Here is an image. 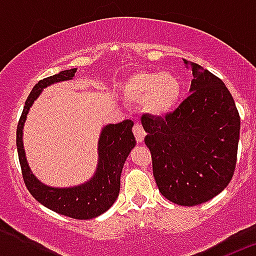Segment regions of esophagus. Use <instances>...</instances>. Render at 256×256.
Listing matches in <instances>:
<instances>
[{"label": "esophagus", "mask_w": 256, "mask_h": 256, "mask_svg": "<svg viewBox=\"0 0 256 256\" xmlns=\"http://www.w3.org/2000/svg\"><path fill=\"white\" fill-rule=\"evenodd\" d=\"M133 134H134L136 137V141L138 142V144H141L142 141H144V126H141L140 123H136L134 126H133Z\"/></svg>", "instance_id": "obj_1"}]
</instances>
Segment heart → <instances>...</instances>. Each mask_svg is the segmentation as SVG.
<instances>
[{"mask_svg":"<svg viewBox=\"0 0 256 256\" xmlns=\"http://www.w3.org/2000/svg\"><path fill=\"white\" fill-rule=\"evenodd\" d=\"M123 94L132 102H142L144 110L156 118L176 112L183 94L180 76L160 72H137L123 84Z\"/></svg>","mask_w":256,"mask_h":256,"instance_id":"obj_1","label":"heart"}]
</instances>
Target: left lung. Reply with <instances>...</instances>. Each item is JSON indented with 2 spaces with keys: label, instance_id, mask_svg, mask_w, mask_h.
<instances>
[{
  "label": "left lung",
  "instance_id": "left-lung-1",
  "mask_svg": "<svg viewBox=\"0 0 256 256\" xmlns=\"http://www.w3.org/2000/svg\"><path fill=\"white\" fill-rule=\"evenodd\" d=\"M194 79L176 112L142 116L159 191L177 205L195 206L220 194L232 180L240 115L228 88L209 70L183 60Z\"/></svg>",
  "mask_w": 256,
  "mask_h": 256
}]
</instances>
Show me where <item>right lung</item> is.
<instances>
[{
	"label": "right lung",
	"instance_id": "1",
	"mask_svg": "<svg viewBox=\"0 0 256 256\" xmlns=\"http://www.w3.org/2000/svg\"><path fill=\"white\" fill-rule=\"evenodd\" d=\"M76 69L62 70L58 74L44 78L33 87L22 108L18 123L16 148L22 166V180L30 195L50 210L74 219H92L110 209L120 190V174L130 150L136 146L132 132L133 122L123 120L108 124L101 130L98 140V164L96 173L88 182L68 188H56L44 184L29 168L22 146V126L29 108L47 86L73 79Z\"/></svg>",
	"mask_w": 256,
	"mask_h": 256
}]
</instances>
